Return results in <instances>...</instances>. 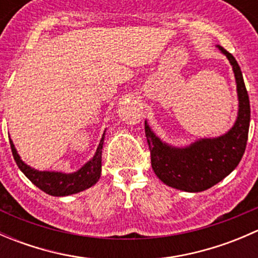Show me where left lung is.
I'll list each match as a JSON object with an SVG mask.
<instances>
[{
    "mask_svg": "<svg viewBox=\"0 0 258 258\" xmlns=\"http://www.w3.org/2000/svg\"><path fill=\"white\" fill-rule=\"evenodd\" d=\"M235 72L238 95V116L227 134L216 139H202L188 147L176 148L163 144L145 122V134L151 152V165L157 177L173 188L186 192L209 189L230 175L240 163L248 139V93L235 57L217 45Z\"/></svg>",
    "mask_w": 258,
    "mask_h": 258,
    "instance_id": "1",
    "label": "left lung"
}]
</instances>
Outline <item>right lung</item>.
Wrapping results in <instances>:
<instances>
[{
	"label": "right lung",
	"instance_id": "right-lung-1",
	"mask_svg": "<svg viewBox=\"0 0 258 258\" xmlns=\"http://www.w3.org/2000/svg\"><path fill=\"white\" fill-rule=\"evenodd\" d=\"M103 140H105V135H102V139H101L100 145H98L92 160L88 161L77 172L74 173L48 172V171H37L35 168H31L17 155V151L11 140H10V145H11L15 161L23 175L47 195L59 197L69 196V195H74L86 188H90L98 181L101 176V166H102L101 161H102Z\"/></svg>",
	"mask_w": 258,
	"mask_h": 258
}]
</instances>
